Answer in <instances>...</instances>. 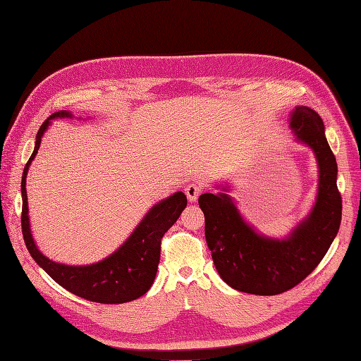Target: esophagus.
Segmentation results:
<instances>
[{
  "instance_id": "obj_1",
  "label": "esophagus",
  "mask_w": 361,
  "mask_h": 361,
  "mask_svg": "<svg viewBox=\"0 0 361 361\" xmlns=\"http://www.w3.org/2000/svg\"><path fill=\"white\" fill-rule=\"evenodd\" d=\"M184 192H185V196H187L188 200L196 202L199 195H200V192H202V187L197 185V184H188V185H185Z\"/></svg>"
}]
</instances>
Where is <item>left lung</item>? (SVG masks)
Here are the masks:
<instances>
[{
	"mask_svg": "<svg viewBox=\"0 0 361 361\" xmlns=\"http://www.w3.org/2000/svg\"><path fill=\"white\" fill-rule=\"evenodd\" d=\"M290 127L297 142L307 145L317 159L319 187L310 214L286 238L259 234L244 221L228 187L204 193L199 206L204 214V237L219 276L237 291L276 295L294 288L310 275L338 234L343 200L336 187V159L319 114L295 106Z\"/></svg>",
	"mask_w": 361,
	"mask_h": 361,
	"instance_id": "obj_1",
	"label": "left lung"
}]
</instances>
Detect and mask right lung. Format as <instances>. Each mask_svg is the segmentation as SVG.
I'll use <instances>...</instances> for the list:
<instances>
[{"mask_svg":"<svg viewBox=\"0 0 361 361\" xmlns=\"http://www.w3.org/2000/svg\"><path fill=\"white\" fill-rule=\"evenodd\" d=\"M55 118H73V116L68 111H59L44 121L36 135L33 154L23 169L22 231L26 247L35 262L56 283L74 295L104 305H121L136 300L146 294L155 281L161 257V240L180 218L187 206V197L183 192H177L152 206L121 247L98 263L70 267V264L52 262L36 247L30 233L26 176L41 146L44 133Z\"/></svg>","mask_w":361,"mask_h":361,"instance_id":"obj_1","label":"right lung"}]
</instances>
